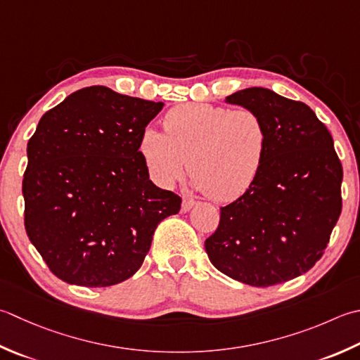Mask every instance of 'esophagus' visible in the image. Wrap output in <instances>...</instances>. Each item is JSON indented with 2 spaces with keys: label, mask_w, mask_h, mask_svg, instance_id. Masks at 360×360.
<instances>
[{
  "label": "esophagus",
  "mask_w": 360,
  "mask_h": 360,
  "mask_svg": "<svg viewBox=\"0 0 360 360\" xmlns=\"http://www.w3.org/2000/svg\"><path fill=\"white\" fill-rule=\"evenodd\" d=\"M196 204V201L195 200H192V198H184L182 200V204H181V210L182 212H188L190 209H192L193 206Z\"/></svg>",
  "instance_id": "esophagus-1"
}]
</instances>
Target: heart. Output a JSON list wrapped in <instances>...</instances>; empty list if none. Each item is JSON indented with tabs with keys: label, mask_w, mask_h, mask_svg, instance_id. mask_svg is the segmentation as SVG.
<instances>
[{
	"label": "heart",
	"mask_w": 360,
	"mask_h": 360,
	"mask_svg": "<svg viewBox=\"0 0 360 360\" xmlns=\"http://www.w3.org/2000/svg\"><path fill=\"white\" fill-rule=\"evenodd\" d=\"M164 126L165 132L148 128L140 139V154L156 184L172 187L187 162L190 184L214 201H234L255 184L269 143L257 112L190 103L168 112Z\"/></svg>",
	"instance_id": "obj_1"
}]
</instances>
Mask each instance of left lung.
<instances>
[{"mask_svg": "<svg viewBox=\"0 0 360 360\" xmlns=\"http://www.w3.org/2000/svg\"><path fill=\"white\" fill-rule=\"evenodd\" d=\"M262 117L269 143L246 193L220 209L204 246L217 270L255 287L285 283L323 256L342 212L334 140L307 104L264 87L226 96Z\"/></svg>", "mask_w": 360, "mask_h": 360, "instance_id": "1", "label": "left lung"}]
</instances>
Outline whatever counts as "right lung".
<instances>
[{
	"label": "right lung",
	"instance_id": "1",
	"mask_svg": "<svg viewBox=\"0 0 360 360\" xmlns=\"http://www.w3.org/2000/svg\"><path fill=\"white\" fill-rule=\"evenodd\" d=\"M162 108L91 86L40 118L26 150L25 228L59 279L123 283L142 266L158 224L179 212L181 198L153 184L139 151Z\"/></svg>",
	"mask_w": 360,
	"mask_h": 360
}]
</instances>
